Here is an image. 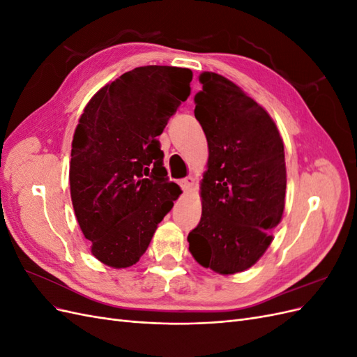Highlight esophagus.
Returning <instances> with one entry per match:
<instances>
[{"instance_id": "esophagus-1", "label": "esophagus", "mask_w": 357, "mask_h": 357, "mask_svg": "<svg viewBox=\"0 0 357 357\" xmlns=\"http://www.w3.org/2000/svg\"><path fill=\"white\" fill-rule=\"evenodd\" d=\"M193 183H195V178H193V177H186V178H183V180L180 181V186H181L183 192H185V193H189V192L192 190Z\"/></svg>"}]
</instances>
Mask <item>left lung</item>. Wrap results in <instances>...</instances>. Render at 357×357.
<instances>
[{"instance_id":"1","label":"left lung","mask_w":357,"mask_h":357,"mask_svg":"<svg viewBox=\"0 0 357 357\" xmlns=\"http://www.w3.org/2000/svg\"><path fill=\"white\" fill-rule=\"evenodd\" d=\"M199 82L195 117L207 137L208 162L189 250L204 268L229 275L261 259L282 220L284 146L271 116L240 86L208 71Z\"/></svg>"}]
</instances>
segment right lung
I'll return each mask as SVG.
<instances>
[{
  "mask_svg": "<svg viewBox=\"0 0 357 357\" xmlns=\"http://www.w3.org/2000/svg\"><path fill=\"white\" fill-rule=\"evenodd\" d=\"M192 75L178 67L134 68L96 92L79 119L71 201L92 255L112 268L139 261L180 197L158 135L190 95Z\"/></svg>",
  "mask_w": 357,
  "mask_h": 357,
  "instance_id": "add662e5",
  "label": "right lung"
}]
</instances>
